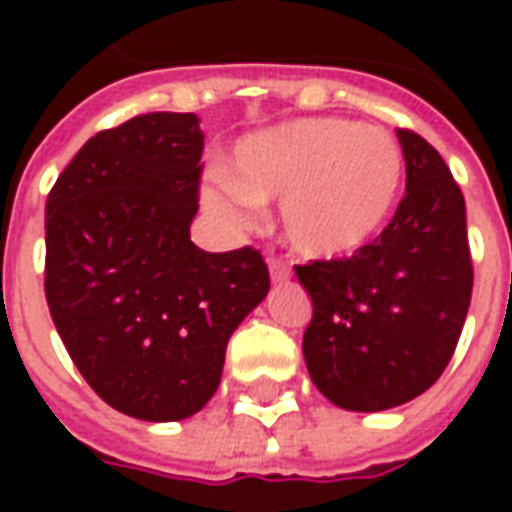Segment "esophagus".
Listing matches in <instances>:
<instances>
[{
  "label": "esophagus",
  "mask_w": 512,
  "mask_h": 512,
  "mask_svg": "<svg viewBox=\"0 0 512 512\" xmlns=\"http://www.w3.org/2000/svg\"><path fill=\"white\" fill-rule=\"evenodd\" d=\"M268 271H271V282H288L290 279V268L282 260H271Z\"/></svg>",
  "instance_id": "1"
}]
</instances>
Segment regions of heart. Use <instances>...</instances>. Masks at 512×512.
I'll return each instance as SVG.
<instances>
[{"label":"heart","mask_w":512,"mask_h":512,"mask_svg":"<svg viewBox=\"0 0 512 512\" xmlns=\"http://www.w3.org/2000/svg\"><path fill=\"white\" fill-rule=\"evenodd\" d=\"M406 161L384 128L348 120H290L244 136L227 158V180L202 189L208 211L244 222L252 205L279 202V230L315 260L356 255L392 222Z\"/></svg>","instance_id":"1"}]
</instances>
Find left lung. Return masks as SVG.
I'll return each instance as SVG.
<instances>
[{
	"instance_id": "obj_1",
	"label": "left lung",
	"mask_w": 512,
	"mask_h": 512,
	"mask_svg": "<svg viewBox=\"0 0 512 512\" xmlns=\"http://www.w3.org/2000/svg\"><path fill=\"white\" fill-rule=\"evenodd\" d=\"M406 197L373 244L296 266L310 293L304 362L345 411H386L419 397L450 365L472 301L466 202L439 150L397 128Z\"/></svg>"
}]
</instances>
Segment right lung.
Segmentation results:
<instances>
[{"label": "right lung", "instance_id": "add662e5", "mask_svg": "<svg viewBox=\"0 0 512 512\" xmlns=\"http://www.w3.org/2000/svg\"><path fill=\"white\" fill-rule=\"evenodd\" d=\"M200 117L150 112L87 139L46 200V301L95 395L175 422L219 389L230 334L268 293L263 255L191 244Z\"/></svg>", "mask_w": 512, "mask_h": 512}]
</instances>
